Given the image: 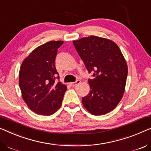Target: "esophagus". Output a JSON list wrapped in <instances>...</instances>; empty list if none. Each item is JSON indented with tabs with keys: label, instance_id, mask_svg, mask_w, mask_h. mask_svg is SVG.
<instances>
[{
	"label": "esophagus",
	"instance_id": "esophagus-1",
	"mask_svg": "<svg viewBox=\"0 0 151 151\" xmlns=\"http://www.w3.org/2000/svg\"><path fill=\"white\" fill-rule=\"evenodd\" d=\"M80 83H81V81L80 80H76L75 82H73V83H70V85L71 86L75 87V86H76V85H77L79 84Z\"/></svg>",
	"mask_w": 151,
	"mask_h": 151
}]
</instances>
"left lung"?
I'll use <instances>...</instances> for the list:
<instances>
[{
	"label": "left lung",
	"instance_id": "8db88e82",
	"mask_svg": "<svg viewBox=\"0 0 151 151\" xmlns=\"http://www.w3.org/2000/svg\"><path fill=\"white\" fill-rule=\"evenodd\" d=\"M73 42L93 76L88 80L90 92L82 98L83 106L93 115L112 111L123 97L127 76V65L120 49L111 40L96 36Z\"/></svg>",
	"mask_w": 151,
	"mask_h": 151
}]
</instances>
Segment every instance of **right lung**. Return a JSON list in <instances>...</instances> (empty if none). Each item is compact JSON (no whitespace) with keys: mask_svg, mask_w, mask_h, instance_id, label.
<instances>
[{"mask_svg":"<svg viewBox=\"0 0 151 151\" xmlns=\"http://www.w3.org/2000/svg\"><path fill=\"white\" fill-rule=\"evenodd\" d=\"M61 40L47 42L38 47L22 62L19 85L22 98L31 111L41 115H51L61 106L67 89L55 81L59 78L55 60Z\"/></svg>","mask_w":151,"mask_h":151,"instance_id":"1","label":"right lung"}]
</instances>
